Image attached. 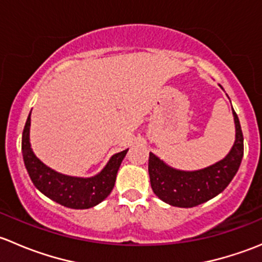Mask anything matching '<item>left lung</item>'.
Returning a JSON list of instances; mask_svg holds the SVG:
<instances>
[{
    "mask_svg": "<svg viewBox=\"0 0 262 262\" xmlns=\"http://www.w3.org/2000/svg\"><path fill=\"white\" fill-rule=\"evenodd\" d=\"M233 110V109H232ZM236 141L228 155L219 162L198 171H180L170 167L149 153L148 172L153 192L162 202L179 208H192L208 202L223 191L238 171L244 157V134L233 110Z\"/></svg>",
    "mask_w": 262,
    "mask_h": 262,
    "instance_id": "1",
    "label": "left lung"
}]
</instances>
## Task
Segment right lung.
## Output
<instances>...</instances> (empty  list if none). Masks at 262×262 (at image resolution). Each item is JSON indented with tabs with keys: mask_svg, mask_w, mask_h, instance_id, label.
I'll list each match as a JSON object with an SVG mask.
<instances>
[{
	"mask_svg": "<svg viewBox=\"0 0 262 262\" xmlns=\"http://www.w3.org/2000/svg\"><path fill=\"white\" fill-rule=\"evenodd\" d=\"M29 130L30 115L24 126L21 149L29 176L39 191L53 202L72 209H89L106 199L114 187L116 173L128 149L113 156L104 170L94 178H72L52 170L34 155L29 141Z\"/></svg>",
	"mask_w": 262,
	"mask_h": 262,
	"instance_id": "1",
	"label": "right lung"
}]
</instances>
